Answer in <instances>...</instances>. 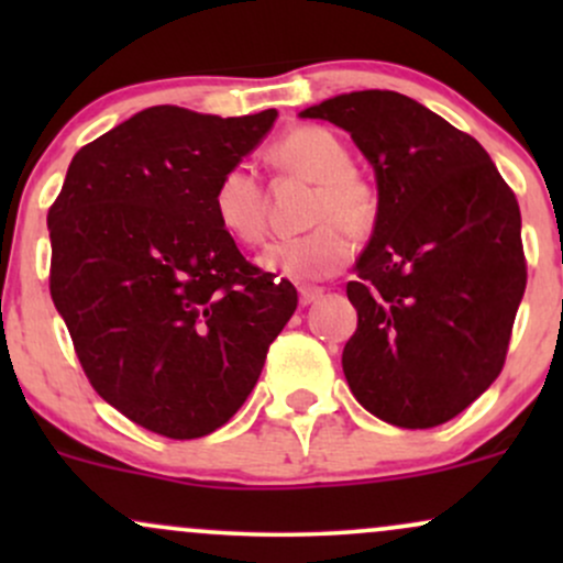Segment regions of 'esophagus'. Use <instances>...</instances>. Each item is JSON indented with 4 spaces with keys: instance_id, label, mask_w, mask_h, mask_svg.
Returning a JSON list of instances; mask_svg holds the SVG:
<instances>
[{
    "instance_id": "34e87169",
    "label": "esophagus",
    "mask_w": 563,
    "mask_h": 563,
    "mask_svg": "<svg viewBox=\"0 0 563 563\" xmlns=\"http://www.w3.org/2000/svg\"><path fill=\"white\" fill-rule=\"evenodd\" d=\"M322 296V288H318V286H303V288H299V301H301V307H309V303H314Z\"/></svg>"
}]
</instances>
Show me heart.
<instances>
[{
    "label": "heart",
    "instance_id": "heart-1",
    "mask_svg": "<svg viewBox=\"0 0 563 563\" xmlns=\"http://www.w3.org/2000/svg\"><path fill=\"white\" fill-rule=\"evenodd\" d=\"M275 169L314 183L307 224H318L299 238L277 241L260 256L264 269L290 280H322L339 273L352 256L354 238H365L378 222V192L352 169V153L339 134L325 126H296L269 147ZM211 209L228 235L241 243H260L267 232V196L249 166L235 164L219 174Z\"/></svg>",
    "mask_w": 563,
    "mask_h": 563
}]
</instances>
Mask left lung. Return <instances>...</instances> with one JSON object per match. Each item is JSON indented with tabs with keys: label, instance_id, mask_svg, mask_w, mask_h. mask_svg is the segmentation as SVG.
I'll use <instances>...</instances> for the list:
<instances>
[{
	"label": "left lung",
	"instance_id": "obj_1",
	"mask_svg": "<svg viewBox=\"0 0 563 563\" xmlns=\"http://www.w3.org/2000/svg\"><path fill=\"white\" fill-rule=\"evenodd\" d=\"M299 115L346 129L376 172L378 222L346 283L349 389L399 429L448 423L506 363L527 288L514 190L471 134L399 92L339 95Z\"/></svg>",
	"mask_w": 563,
	"mask_h": 563
}]
</instances>
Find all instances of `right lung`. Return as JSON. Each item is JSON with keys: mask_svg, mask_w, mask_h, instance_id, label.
Returning a JSON list of instances; mask_svg holds the SVG:
<instances>
[{"mask_svg": "<svg viewBox=\"0 0 563 563\" xmlns=\"http://www.w3.org/2000/svg\"><path fill=\"white\" fill-rule=\"evenodd\" d=\"M277 119L177 106L84 145L47 214L49 294L95 391L129 421L198 439L241 410L299 296L245 262L211 196Z\"/></svg>", "mask_w": 563, "mask_h": 563, "instance_id": "1", "label": "right lung"}]
</instances>
